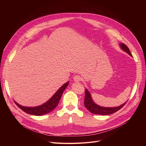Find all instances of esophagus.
<instances>
[{
	"label": "esophagus",
	"mask_w": 146,
	"mask_h": 146,
	"mask_svg": "<svg viewBox=\"0 0 146 146\" xmlns=\"http://www.w3.org/2000/svg\"><path fill=\"white\" fill-rule=\"evenodd\" d=\"M73 79H74V82H80L82 80V78L80 77V76L79 75H76L75 76H74L73 78Z\"/></svg>",
	"instance_id": "obj_1"
}]
</instances>
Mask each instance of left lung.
Returning a JSON list of instances; mask_svg holds the SVG:
<instances>
[{
    "label": "left lung",
    "instance_id": "8db88e82",
    "mask_svg": "<svg viewBox=\"0 0 146 146\" xmlns=\"http://www.w3.org/2000/svg\"><path fill=\"white\" fill-rule=\"evenodd\" d=\"M120 47L122 50H124L126 52H127L129 56H132L131 53L130 52V51L127 46L124 43H120ZM124 103L121 105L117 107H112V108H108V107H102L96 105L92 99L88 89L85 90V101H84V104L86 108L92 113L94 114H99L102 115H108L113 113L116 112L118 110L123 107L125 104Z\"/></svg>",
    "mask_w": 146,
    "mask_h": 146
}]
</instances>
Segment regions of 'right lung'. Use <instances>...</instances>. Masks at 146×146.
<instances>
[{"label":"right lung","mask_w":146,"mask_h":146,"mask_svg":"<svg viewBox=\"0 0 146 146\" xmlns=\"http://www.w3.org/2000/svg\"><path fill=\"white\" fill-rule=\"evenodd\" d=\"M68 83L69 82H67V83L64 84V85L56 92L55 94L47 102H45V104L40 106L36 107H27L21 106L15 101V103L16 104V105L23 111H24L29 114L40 116L42 115L48 113V112L52 111L57 106L60 100L61 95H62L65 89L68 86Z\"/></svg>","instance_id":"add662e5"}]
</instances>
